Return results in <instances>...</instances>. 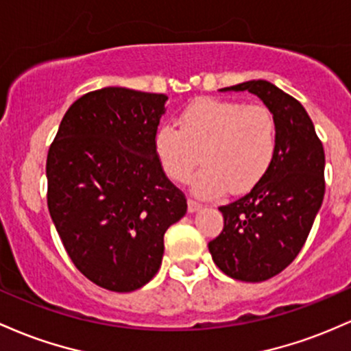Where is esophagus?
I'll use <instances>...</instances> for the list:
<instances>
[{"instance_id":"obj_1","label":"esophagus","mask_w":351,"mask_h":351,"mask_svg":"<svg viewBox=\"0 0 351 351\" xmlns=\"http://www.w3.org/2000/svg\"><path fill=\"white\" fill-rule=\"evenodd\" d=\"M200 207H202V206H200L199 202H195L194 199H189V200H187V208H189V212H197Z\"/></svg>"}]
</instances>
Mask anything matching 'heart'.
<instances>
[{
    "mask_svg": "<svg viewBox=\"0 0 351 351\" xmlns=\"http://www.w3.org/2000/svg\"><path fill=\"white\" fill-rule=\"evenodd\" d=\"M277 145V121L267 106L214 97L194 101L180 114L179 128L162 124L154 136L160 167L174 182H189L204 164L194 192L207 199L227 187H254L270 169Z\"/></svg>",
    "mask_w": 351,
    "mask_h": 351,
    "instance_id": "heart-1",
    "label": "heart"
}]
</instances>
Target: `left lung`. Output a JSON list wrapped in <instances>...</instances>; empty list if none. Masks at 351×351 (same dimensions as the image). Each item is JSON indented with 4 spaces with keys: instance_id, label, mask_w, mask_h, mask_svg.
<instances>
[{
    "instance_id": "obj_1",
    "label": "left lung",
    "mask_w": 351,
    "mask_h": 351,
    "mask_svg": "<svg viewBox=\"0 0 351 351\" xmlns=\"http://www.w3.org/2000/svg\"><path fill=\"white\" fill-rule=\"evenodd\" d=\"M222 90H249L274 112L277 154L267 174L245 194L220 206L223 228L208 242L215 265L235 280L263 282L302 250L325 194V152L305 108L269 81Z\"/></svg>"
}]
</instances>
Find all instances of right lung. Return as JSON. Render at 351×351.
Here are the masks:
<instances>
[{
	"mask_svg": "<svg viewBox=\"0 0 351 351\" xmlns=\"http://www.w3.org/2000/svg\"><path fill=\"white\" fill-rule=\"evenodd\" d=\"M165 94L104 88L68 109L48 151V208L62 245L88 280L141 289L159 270L164 234L187 212L154 136Z\"/></svg>",
	"mask_w": 351,
	"mask_h": 351,
	"instance_id": "add662e5",
	"label": "right lung"
}]
</instances>
